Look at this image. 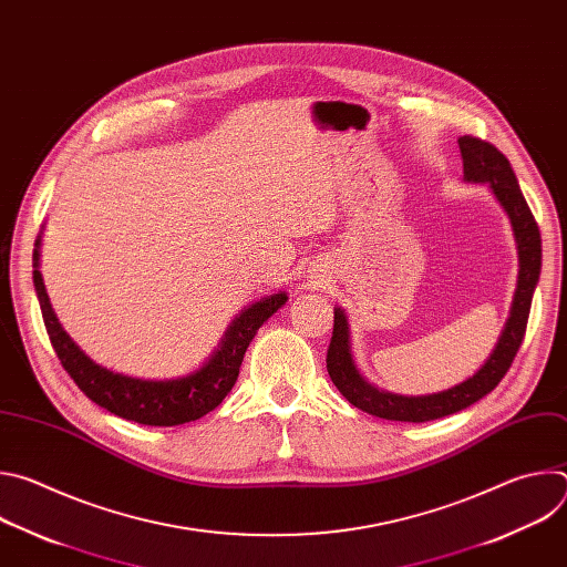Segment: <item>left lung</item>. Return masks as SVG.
I'll list each match as a JSON object with an SVG mask.
<instances>
[{"label": "left lung", "instance_id": "obj_1", "mask_svg": "<svg viewBox=\"0 0 567 567\" xmlns=\"http://www.w3.org/2000/svg\"><path fill=\"white\" fill-rule=\"evenodd\" d=\"M460 152L464 164V179L466 182H482L489 184L503 208L507 210L514 235L518 241V289L514 296L512 316L507 320V328L492 354V359L484 363L471 379L464 383L449 388L437 394L424 396H401L392 392L377 390L370 385L352 363L350 346H348V320L341 309H334V332L328 348V372L339 388V392L352 403V406L392 422H431L457 411L468 409L471 403L489 394L512 368L520 343L525 339L527 318L532 307L534 287L540 276V230L538 224L520 193L516 175L509 166L507 156L492 145L489 141H482L477 136H460Z\"/></svg>", "mask_w": 567, "mask_h": 567}]
</instances>
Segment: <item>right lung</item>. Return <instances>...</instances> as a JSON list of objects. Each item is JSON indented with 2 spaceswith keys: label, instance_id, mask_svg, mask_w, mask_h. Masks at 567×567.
<instances>
[{
  "label": "right lung",
  "instance_id": "right-lung-1",
  "mask_svg": "<svg viewBox=\"0 0 567 567\" xmlns=\"http://www.w3.org/2000/svg\"><path fill=\"white\" fill-rule=\"evenodd\" d=\"M38 249L40 239H35L33 251V282L49 341L62 368L69 372L75 385L94 403H99L101 409L145 426H179L195 422L217 409L237 381L241 359H245L251 339L262 328V322L287 300V293H274L241 311L228 328L221 348L195 374L173 381H143L96 365L90 357L80 352V348L60 328L42 282V274L38 271Z\"/></svg>",
  "mask_w": 567,
  "mask_h": 567
}]
</instances>
